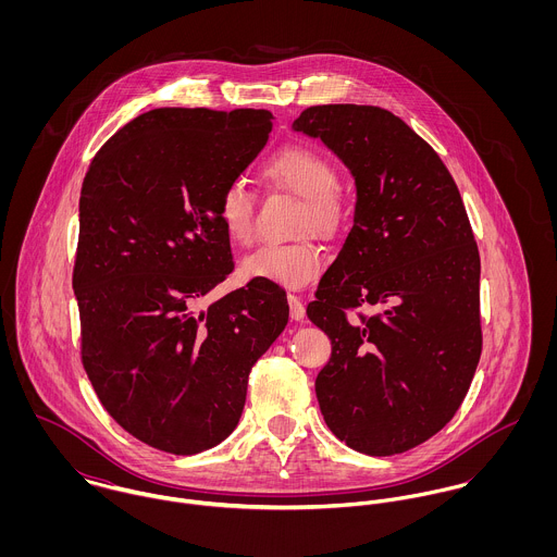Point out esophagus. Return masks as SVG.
I'll list each match as a JSON object with an SVG mask.
<instances>
[{
	"label": "esophagus",
	"mask_w": 557,
	"mask_h": 557,
	"mask_svg": "<svg viewBox=\"0 0 557 557\" xmlns=\"http://www.w3.org/2000/svg\"><path fill=\"white\" fill-rule=\"evenodd\" d=\"M287 302H289V315H292V319H294V321H302L305 315H307L302 300H300L298 296L289 294V296H287Z\"/></svg>",
	"instance_id": "1"
}]
</instances>
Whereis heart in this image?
I'll use <instances>...</instances> for the list:
<instances>
[{"mask_svg":"<svg viewBox=\"0 0 557 557\" xmlns=\"http://www.w3.org/2000/svg\"><path fill=\"white\" fill-rule=\"evenodd\" d=\"M263 177L278 190L302 199L298 232H315L332 238L345 223V201L338 190L334 160L307 144L276 150L263 164ZM219 221L232 242L248 246L255 239V201L244 182L225 184L216 201ZM327 265V252L315 242L261 246L242 261L248 281L274 283L285 289H302L315 283Z\"/></svg>","mask_w":557,"mask_h":557,"instance_id":"1","label":"heart"}]
</instances>
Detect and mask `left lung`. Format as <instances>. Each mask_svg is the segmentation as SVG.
<instances>
[{
    "label": "left lung",
    "mask_w": 557,
    "mask_h": 557,
    "mask_svg": "<svg viewBox=\"0 0 557 557\" xmlns=\"http://www.w3.org/2000/svg\"><path fill=\"white\" fill-rule=\"evenodd\" d=\"M294 128L321 139L356 180L354 227L307 315L332 341L319 409L349 448L405 453L457 413L482 351L480 255L459 188L400 117L318 104ZM364 304L383 313L346 319Z\"/></svg>",
    "instance_id": "8db88e82"
}]
</instances>
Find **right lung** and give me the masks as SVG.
<instances>
[{
  "label": "right lung",
  "instance_id": "1",
  "mask_svg": "<svg viewBox=\"0 0 557 557\" xmlns=\"http://www.w3.org/2000/svg\"><path fill=\"white\" fill-rule=\"evenodd\" d=\"M270 131L263 109H152L83 177L81 362L109 416L162 453L197 455L236 429L248 373L287 325L285 292L261 281L197 311L234 272L219 195Z\"/></svg>",
  "mask_w": 557,
  "mask_h": 557
}]
</instances>
